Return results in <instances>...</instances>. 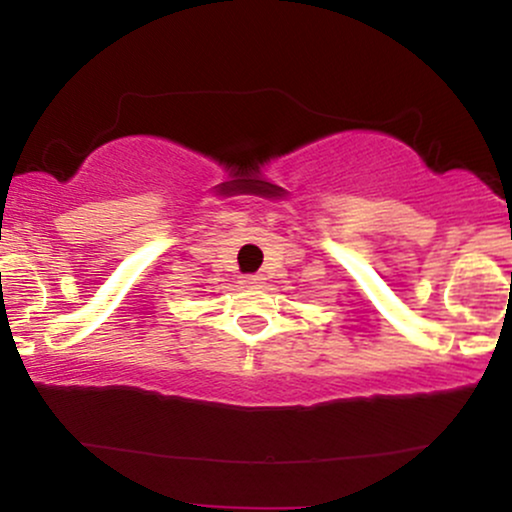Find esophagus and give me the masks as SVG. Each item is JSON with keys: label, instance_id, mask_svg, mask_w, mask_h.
<instances>
[{"label": "esophagus", "instance_id": "1", "mask_svg": "<svg viewBox=\"0 0 512 512\" xmlns=\"http://www.w3.org/2000/svg\"><path fill=\"white\" fill-rule=\"evenodd\" d=\"M243 284L245 286H260V284H264V276L262 274H248V276H243Z\"/></svg>", "mask_w": 512, "mask_h": 512}]
</instances>
